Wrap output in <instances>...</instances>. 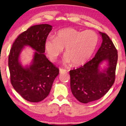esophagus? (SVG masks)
I'll use <instances>...</instances> for the list:
<instances>
[{
	"label": "esophagus",
	"instance_id": "esophagus-1",
	"mask_svg": "<svg viewBox=\"0 0 126 126\" xmlns=\"http://www.w3.org/2000/svg\"><path fill=\"white\" fill-rule=\"evenodd\" d=\"M59 72H60L61 73H65V72H67V70L65 69H63V68H60V69H59Z\"/></svg>",
	"mask_w": 126,
	"mask_h": 126
}]
</instances>
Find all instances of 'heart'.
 I'll use <instances>...</instances> for the list:
<instances>
[{
	"instance_id": "heart-1",
	"label": "heart",
	"mask_w": 126,
	"mask_h": 126,
	"mask_svg": "<svg viewBox=\"0 0 126 126\" xmlns=\"http://www.w3.org/2000/svg\"><path fill=\"white\" fill-rule=\"evenodd\" d=\"M98 36L91 30L81 32L72 28L59 31L55 38L49 37L44 47L50 59L55 62L62 53L63 48L67 54L64 58L65 63L83 64L88 60L96 48Z\"/></svg>"
}]
</instances>
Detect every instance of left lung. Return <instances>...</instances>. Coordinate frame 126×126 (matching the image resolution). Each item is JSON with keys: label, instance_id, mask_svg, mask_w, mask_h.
Wrapping results in <instances>:
<instances>
[{"label": "left lung", "instance_id": "left-lung-1", "mask_svg": "<svg viewBox=\"0 0 126 126\" xmlns=\"http://www.w3.org/2000/svg\"><path fill=\"white\" fill-rule=\"evenodd\" d=\"M99 33L103 42L95 57L84 65L69 71L72 93L81 103H87L104 96L116 78L118 52L108 35ZM104 60L108 61L109 67L101 72L99 64Z\"/></svg>", "mask_w": 126, "mask_h": 126}]
</instances>
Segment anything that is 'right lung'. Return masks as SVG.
I'll use <instances>...</instances> for the list:
<instances>
[{
    "instance_id": "obj_1",
    "label": "right lung",
    "mask_w": 126,
    "mask_h": 126,
    "mask_svg": "<svg viewBox=\"0 0 126 126\" xmlns=\"http://www.w3.org/2000/svg\"><path fill=\"white\" fill-rule=\"evenodd\" d=\"M52 27L47 24L31 26L15 40L8 57L10 82L24 99L39 102L48 96L59 69L47 58L44 43ZM29 45L36 52L32 64L23 68L18 62L21 50Z\"/></svg>"
}]
</instances>
